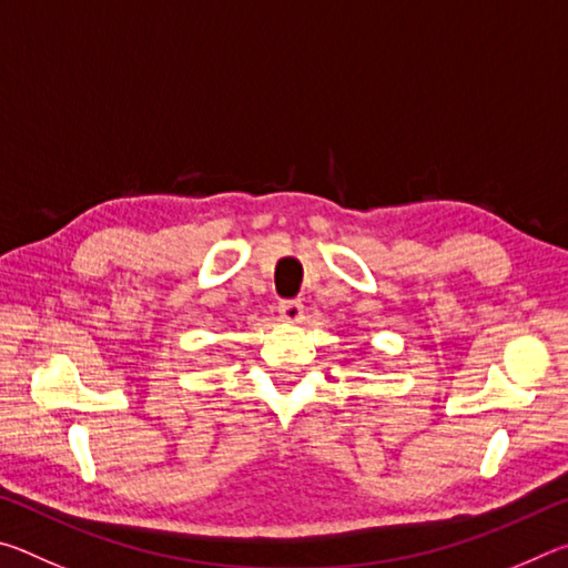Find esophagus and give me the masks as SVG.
I'll return each mask as SVG.
<instances>
[{
  "label": "esophagus",
  "instance_id": "esophagus-1",
  "mask_svg": "<svg viewBox=\"0 0 568 568\" xmlns=\"http://www.w3.org/2000/svg\"><path fill=\"white\" fill-rule=\"evenodd\" d=\"M277 313H281V321H285V323L303 321V305L297 301H283L281 305H277Z\"/></svg>",
  "mask_w": 568,
  "mask_h": 568
}]
</instances>
